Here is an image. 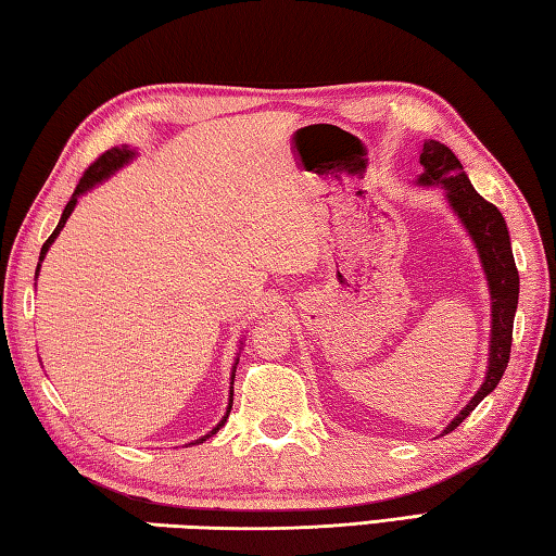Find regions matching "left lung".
Returning a JSON list of instances; mask_svg holds the SVG:
<instances>
[{
    "mask_svg": "<svg viewBox=\"0 0 556 556\" xmlns=\"http://www.w3.org/2000/svg\"><path fill=\"white\" fill-rule=\"evenodd\" d=\"M422 173L417 175V185L425 188H444V198L450 202L456 219L469 231L479 261L489 283L491 293V344H489V366H485V378L479 391L471 397L462 413L444 427L442 434L456 430L471 410L479 405L485 395L495 391L501 383L510 358L513 344V319L518 309L520 295V276L515 268L510 233L505 227L503 214L491 202H485L479 192L473 190L469 175L464 173V165L452 153L450 146L440 141H425L420 153Z\"/></svg>",
    "mask_w": 556,
    "mask_h": 556,
    "instance_id": "left-lung-1",
    "label": "left lung"
}]
</instances>
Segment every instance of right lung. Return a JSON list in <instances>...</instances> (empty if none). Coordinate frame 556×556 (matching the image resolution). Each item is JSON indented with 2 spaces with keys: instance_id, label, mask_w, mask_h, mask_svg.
I'll use <instances>...</instances> for the list:
<instances>
[{
  "instance_id": "1",
  "label": "right lung",
  "mask_w": 556,
  "mask_h": 556,
  "mask_svg": "<svg viewBox=\"0 0 556 556\" xmlns=\"http://www.w3.org/2000/svg\"><path fill=\"white\" fill-rule=\"evenodd\" d=\"M134 159H136V151H134V149H129V146H114V149H110L106 153H102L100 159H97V161L90 165V168L85 170L83 180H80V185H77V188H75L71 202L65 204V210H63V214H61V222H58V227L53 229L51 237H48V239H46V243H43L41 256H38V266H36V278H38V270H41V261L46 258L48 249H51V243L58 239V233L63 231L67 217H71V214H73L75 204H77V198H80V194H85L87 190H92L94 185H100V182H104L106 178H112V175H114L116 170L124 168V165H126V163H131ZM241 344H243V342H241ZM239 352H241V346H239ZM237 364H239V354H237V358H233V366H231V388H233V376H237ZM231 388H229V405H227V415L222 417V420L217 422V427H214L212 432H207L204 437H200V440H194V442H190V444H202L204 440H210V437H212V434H217V432H219V427H224V422H227V417H229V413H231V403H233V391H231Z\"/></svg>"
}]
</instances>
